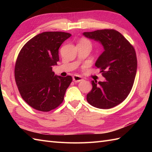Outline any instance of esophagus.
Returning <instances> with one entry per match:
<instances>
[{"mask_svg": "<svg viewBox=\"0 0 152 152\" xmlns=\"http://www.w3.org/2000/svg\"><path fill=\"white\" fill-rule=\"evenodd\" d=\"M72 80L74 82H79L80 81H82V80H83V78L79 75H74L72 77Z\"/></svg>", "mask_w": 152, "mask_h": 152, "instance_id": "esophagus-1", "label": "esophagus"}]
</instances>
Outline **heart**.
<instances>
[{
	"label": "heart",
	"mask_w": 152,
	"mask_h": 152,
	"mask_svg": "<svg viewBox=\"0 0 152 152\" xmlns=\"http://www.w3.org/2000/svg\"><path fill=\"white\" fill-rule=\"evenodd\" d=\"M80 43H81V44H87L91 45V42H90L88 40L85 39V38H83V39H82L81 40H80Z\"/></svg>",
	"instance_id": "b5f03b06"
}]
</instances>
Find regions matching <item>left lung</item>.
Listing matches in <instances>:
<instances>
[{
  "label": "left lung",
  "instance_id": "obj_1",
  "mask_svg": "<svg viewBox=\"0 0 152 152\" xmlns=\"http://www.w3.org/2000/svg\"><path fill=\"white\" fill-rule=\"evenodd\" d=\"M85 37L101 44L104 51L95 62L101 69L104 82L93 81L92 89L87 95L90 104L100 109H109L120 104L133 88L137 69L134 48L129 41L113 29L85 32Z\"/></svg>",
  "mask_w": 152,
  "mask_h": 152
}]
</instances>
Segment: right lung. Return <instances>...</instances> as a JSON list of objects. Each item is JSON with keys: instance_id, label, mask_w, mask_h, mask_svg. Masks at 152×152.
Masks as SVG:
<instances>
[{"instance_id": "add662e5", "label": "right lung", "mask_w": 152, "mask_h": 152, "mask_svg": "<svg viewBox=\"0 0 152 152\" xmlns=\"http://www.w3.org/2000/svg\"><path fill=\"white\" fill-rule=\"evenodd\" d=\"M71 34L44 32L31 38L22 48L15 66V80L23 99L32 108L49 112L63 101L72 78L52 72L59 61V48Z\"/></svg>"}]
</instances>
